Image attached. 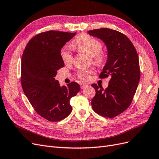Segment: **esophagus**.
Listing matches in <instances>:
<instances>
[{"instance_id":"1","label":"esophagus","mask_w":159,"mask_h":159,"mask_svg":"<svg viewBox=\"0 0 159 159\" xmlns=\"http://www.w3.org/2000/svg\"><path fill=\"white\" fill-rule=\"evenodd\" d=\"M87 87V85H85V84H81V89H84L86 88Z\"/></svg>"}]
</instances>
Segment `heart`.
Here are the masks:
<instances>
[{
    "label": "heart",
    "mask_w": 159,
    "mask_h": 159,
    "mask_svg": "<svg viewBox=\"0 0 159 159\" xmlns=\"http://www.w3.org/2000/svg\"><path fill=\"white\" fill-rule=\"evenodd\" d=\"M72 45L78 51L92 57L93 61L97 65H101L106 61L107 56L105 52L102 51V45L101 42L93 37L82 34L74 41ZM61 56L66 64H69L73 62L72 54L67 48H62ZM92 74H93V70L90 69L78 71L77 75L82 81H87L90 79V75Z\"/></svg>",
    "instance_id": "b5f03b06"
}]
</instances>
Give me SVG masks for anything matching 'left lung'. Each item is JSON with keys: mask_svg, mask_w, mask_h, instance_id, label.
<instances>
[{"mask_svg": "<svg viewBox=\"0 0 159 159\" xmlns=\"http://www.w3.org/2000/svg\"><path fill=\"white\" fill-rule=\"evenodd\" d=\"M88 34L102 39L108 49V59L99 75L111 78L107 89L93 84L96 94L91 101L93 111L106 118L124 112L132 103L140 79L138 52L128 37L118 31L101 28Z\"/></svg>", "mask_w": 159, "mask_h": 159, "instance_id": "obj_1", "label": "left lung"}]
</instances>
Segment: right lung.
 Wrapping results in <instances>:
<instances>
[{
    "label": "right lung",
    "mask_w": 159,
    "mask_h": 159,
    "mask_svg": "<svg viewBox=\"0 0 159 159\" xmlns=\"http://www.w3.org/2000/svg\"><path fill=\"white\" fill-rule=\"evenodd\" d=\"M76 33L48 31L30 40L21 57V84L35 112L51 122L66 118L72 111L71 98L80 90L75 81L61 87L55 80L57 70L64 66L63 46Z\"/></svg>",
    "instance_id": "add662e5"
}]
</instances>
